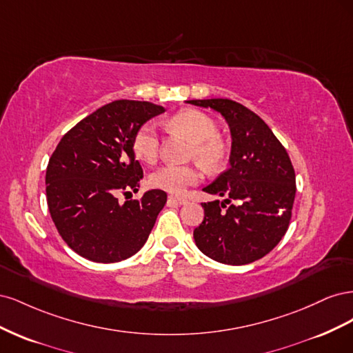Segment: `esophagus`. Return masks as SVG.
Here are the masks:
<instances>
[{"label":"esophagus","instance_id":"esophagus-1","mask_svg":"<svg viewBox=\"0 0 353 353\" xmlns=\"http://www.w3.org/2000/svg\"><path fill=\"white\" fill-rule=\"evenodd\" d=\"M169 201H174L176 205H187L188 200L184 197H176V196H169Z\"/></svg>","mask_w":353,"mask_h":353}]
</instances>
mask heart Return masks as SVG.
I'll use <instances>...</instances> for the list:
<instances>
[{
	"label": "heart",
	"instance_id": "1",
	"mask_svg": "<svg viewBox=\"0 0 353 353\" xmlns=\"http://www.w3.org/2000/svg\"><path fill=\"white\" fill-rule=\"evenodd\" d=\"M170 130L184 134L193 141V156L208 169L219 168L225 160L227 148L216 135L215 121L203 112L185 109L169 119ZM135 156L147 163H154L160 153V135L153 123H144L134 135ZM203 174L197 165L169 163L152 175V184L172 194H184L187 188L200 183Z\"/></svg>",
	"mask_w": 353,
	"mask_h": 353
}]
</instances>
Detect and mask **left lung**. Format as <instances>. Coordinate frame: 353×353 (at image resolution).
<instances>
[{
	"label": "left lung",
	"instance_id": "8db88e82",
	"mask_svg": "<svg viewBox=\"0 0 353 353\" xmlns=\"http://www.w3.org/2000/svg\"><path fill=\"white\" fill-rule=\"evenodd\" d=\"M187 103L221 113L231 134L230 168L203 188L223 200L201 203L205 218L194 230L196 245L221 263H252L280 243L290 223L296 196L290 157L270 126L243 104L227 99Z\"/></svg>",
	"mask_w": 353,
	"mask_h": 353
}]
</instances>
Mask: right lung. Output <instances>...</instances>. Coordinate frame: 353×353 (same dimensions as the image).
Segmentation results:
<instances>
[{"label":"right lung","instance_id":"add662e5","mask_svg":"<svg viewBox=\"0 0 353 353\" xmlns=\"http://www.w3.org/2000/svg\"><path fill=\"white\" fill-rule=\"evenodd\" d=\"M163 112L148 101L109 103L74 125L52 153L46 175L48 210L61 239L82 258L121 262L150 236L165 191L148 190L123 205L117 194L138 191L143 169L135 160L134 135Z\"/></svg>","mask_w":353,"mask_h":353}]
</instances>
